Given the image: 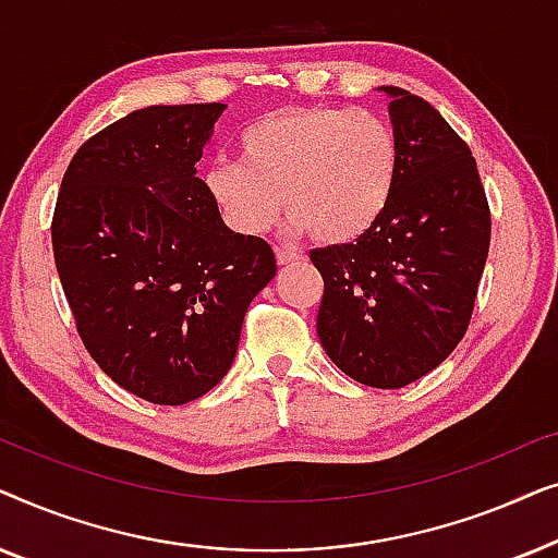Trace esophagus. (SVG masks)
Wrapping results in <instances>:
<instances>
[{
	"label": "esophagus",
	"instance_id": "esophagus-1",
	"mask_svg": "<svg viewBox=\"0 0 558 558\" xmlns=\"http://www.w3.org/2000/svg\"><path fill=\"white\" fill-rule=\"evenodd\" d=\"M300 262V254H294V251H287V248H277V264L279 266H287V264H294Z\"/></svg>",
	"mask_w": 558,
	"mask_h": 558
}]
</instances>
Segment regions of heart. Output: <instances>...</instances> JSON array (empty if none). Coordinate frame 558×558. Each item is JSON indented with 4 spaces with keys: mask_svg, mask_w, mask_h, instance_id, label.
Instances as JSON below:
<instances>
[{
    "mask_svg": "<svg viewBox=\"0 0 558 558\" xmlns=\"http://www.w3.org/2000/svg\"><path fill=\"white\" fill-rule=\"evenodd\" d=\"M401 174V142L384 117L332 106H289L251 121L239 162L216 159L205 185L226 223L264 233L289 213L287 231L342 246L384 218Z\"/></svg>",
    "mask_w": 558,
    "mask_h": 558,
    "instance_id": "1",
    "label": "heart"
}]
</instances>
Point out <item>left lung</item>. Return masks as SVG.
<instances>
[{"label": "left lung", "instance_id": "1", "mask_svg": "<svg viewBox=\"0 0 558 558\" xmlns=\"http://www.w3.org/2000/svg\"><path fill=\"white\" fill-rule=\"evenodd\" d=\"M378 90L401 142L393 201L363 239L310 258L325 279L317 335L330 361L363 386L403 388L468 330L490 210L475 157L441 113L403 88Z\"/></svg>", "mask_w": 558, "mask_h": 558}]
</instances>
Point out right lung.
<instances>
[{"label":"right lung","instance_id":"add662e5","mask_svg":"<svg viewBox=\"0 0 558 558\" xmlns=\"http://www.w3.org/2000/svg\"><path fill=\"white\" fill-rule=\"evenodd\" d=\"M223 104L147 106L75 151L52 254L83 345L113 384L159 407L231 371L254 296L277 274L264 239L231 231L197 178Z\"/></svg>","mask_w":558,"mask_h":558}]
</instances>
